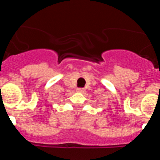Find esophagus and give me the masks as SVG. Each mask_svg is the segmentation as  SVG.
Segmentation results:
<instances>
[{
	"label": "esophagus",
	"instance_id": "34e87169",
	"mask_svg": "<svg viewBox=\"0 0 160 160\" xmlns=\"http://www.w3.org/2000/svg\"><path fill=\"white\" fill-rule=\"evenodd\" d=\"M77 91H78V92H80V93H82V92H84V89H82V88H78V89H77Z\"/></svg>",
	"mask_w": 160,
	"mask_h": 160
}]
</instances>
